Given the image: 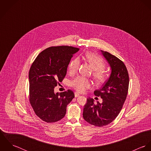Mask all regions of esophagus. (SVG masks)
Here are the masks:
<instances>
[{
    "label": "esophagus",
    "instance_id": "1",
    "mask_svg": "<svg viewBox=\"0 0 151 151\" xmlns=\"http://www.w3.org/2000/svg\"><path fill=\"white\" fill-rule=\"evenodd\" d=\"M74 96H75L76 98H77V97H78L80 96V94L78 92H75L74 93Z\"/></svg>",
    "mask_w": 151,
    "mask_h": 151
}]
</instances>
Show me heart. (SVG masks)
I'll list each match as a JSON object with an SVG mask.
<instances>
[{"mask_svg":"<svg viewBox=\"0 0 151 151\" xmlns=\"http://www.w3.org/2000/svg\"><path fill=\"white\" fill-rule=\"evenodd\" d=\"M84 59L92 67V77L97 84H104L108 78V73L105 70L106 63L100 56L88 52L84 56ZM80 60L76 58L72 60L68 65V71L70 74H75L79 68ZM71 86L78 92H84L92 86V83L86 78L78 77L71 81Z\"/></svg>","mask_w":151,"mask_h":151,"instance_id":"heart-1","label":"heart"}]
</instances>
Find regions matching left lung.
I'll use <instances>...</instances> for the list:
<instances>
[{"instance_id": "left-lung-1", "label": "left lung", "mask_w": 151, "mask_h": 151, "mask_svg": "<svg viewBox=\"0 0 151 151\" xmlns=\"http://www.w3.org/2000/svg\"><path fill=\"white\" fill-rule=\"evenodd\" d=\"M111 68V73L102 87L94 91L101 96L102 103L93 102L88 98L84 105L83 118L88 123L102 127L111 123L120 112L126 99L129 85V76L124 63L108 52L101 50Z\"/></svg>"}]
</instances>
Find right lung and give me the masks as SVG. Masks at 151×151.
Masks as SVG:
<instances>
[{
	"instance_id": "obj_1",
	"label": "right lung",
	"mask_w": 151,
	"mask_h": 151,
	"mask_svg": "<svg viewBox=\"0 0 151 151\" xmlns=\"http://www.w3.org/2000/svg\"><path fill=\"white\" fill-rule=\"evenodd\" d=\"M80 50L69 46H51L42 51L29 71V101L35 114L46 123L65 117L67 105L74 98L70 90L56 93L54 88L66 75L71 58Z\"/></svg>"
}]
</instances>
